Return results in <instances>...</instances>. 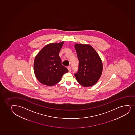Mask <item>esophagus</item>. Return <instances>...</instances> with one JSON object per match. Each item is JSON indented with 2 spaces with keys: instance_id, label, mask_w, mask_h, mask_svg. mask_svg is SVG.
<instances>
[{
  "instance_id": "1",
  "label": "esophagus",
  "mask_w": 135,
  "mask_h": 135,
  "mask_svg": "<svg viewBox=\"0 0 135 135\" xmlns=\"http://www.w3.org/2000/svg\"><path fill=\"white\" fill-rule=\"evenodd\" d=\"M68 71H69V73H70V72L71 71V68H70V67H68Z\"/></svg>"
}]
</instances>
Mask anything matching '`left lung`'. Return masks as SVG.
<instances>
[{"label": "left lung", "mask_w": 135, "mask_h": 135, "mask_svg": "<svg viewBox=\"0 0 135 135\" xmlns=\"http://www.w3.org/2000/svg\"><path fill=\"white\" fill-rule=\"evenodd\" d=\"M79 65L74 76L83 86L95 85L100 78L103 70L102 62L99 55L90 45L76 44L75 45Z\"/></svg>", "instance_id": "1"}]
</instances>
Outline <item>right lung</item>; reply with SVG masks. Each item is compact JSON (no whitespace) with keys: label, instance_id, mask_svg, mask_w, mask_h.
I'll return each instance as SVG.
<instances>
[{"label":"right lung","instance_id":"1","mask_svg":"<svg viewBox=\"0 0 135 135\" xmlns=\"http://www.w3.org/2000/svg\"><path fill=\"white\" fill-rule=\"evenodd\" d=\"M64 42L51 43L44 47L36 56L34 62L35 74L41 83L53 86L60 81L68 70L62 64L59 53Z\"/></svg>","mask_w":135,"mask_h":135}]
</instances>
